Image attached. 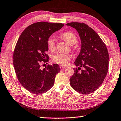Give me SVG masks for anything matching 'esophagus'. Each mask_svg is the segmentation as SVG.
Segmentation results:
<instances>
[{"label":"esophagus","mask_w":121,"mask_h":121,"mask_svg":"<svg viewBox=\"0 0 121 121\" xmlns=\"http://www.w3.org/2000/svg\"><path fill=\"white\" fill-rule=\"evenodd\" d=\"M60 68L61 69L63 70V69H66V68H67V67H64V66H62V65H61V66H60Z\"/></svg>","instance_id":"esophagus-1"}]
</instances>
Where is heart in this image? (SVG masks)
<instances>
[{"instance_id": "b5f03b06", "label": "heart", "mask_w": 121, "mask_h": 121, "mask_svg": "<svg viewBox=\"0 0 121 121\" xmlns=\"http://www.w3.org/2000/svg\"><path fill=\"white\" fill-rule=\"evenodd\" d=\"M60 38L69 44L73 46L76 44L78 42V38L76 35L73 33L71 32H65L60 35ZM47 46L49 50L53 51L56 48L55 39L52 36L48 38L47 41ZM52 59L54 62L59 65H67L69 61L70 60V56L65 54L56 53L54 54L52 57Z\"/></svg>"}]
</instances>
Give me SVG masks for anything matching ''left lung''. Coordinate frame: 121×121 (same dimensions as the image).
<instances>
[{"mask_svg":"<svg viewBox=\"0 0 121 121\" xmlns=\"http://www.w3.org/2000/svg\"><path fill=\"white\" fill-rule=\"evenodd\" d=\"M66 25L77 30L82 44L74 62L79 68L74 69V74L70 79V85L79 93L89 94L100 86L107 74L109 60L108 49L98 34L87 25L70 22ZM80 69L82 71L79 72Z\"/></svg>","mask_w":121,"mask_h":121,"instance_id":"obj_1","label":"left lung"}]
</instances>
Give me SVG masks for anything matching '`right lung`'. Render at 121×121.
<instances>
[{
  "instance_id": "right-lung-1",
  "label": "right lung",
  "mask_w": 121,
  "mask_h": 121,
  "mask_svg": "<svg viewBox=\"0 0 121 121\" xmlns=\"http://www.w3.org/2000/svg\"><path fill=\"white\" fill-rule=\"evenodd\" d=\"M63 26L60 23L35 22L26 28L19 38L13 51V66L19 81L31 93L41 94L53 86L56 75L60 71L59 65H48L43 70L40 67L48 61V38Z\"/></svg>"
}]
</instances>
